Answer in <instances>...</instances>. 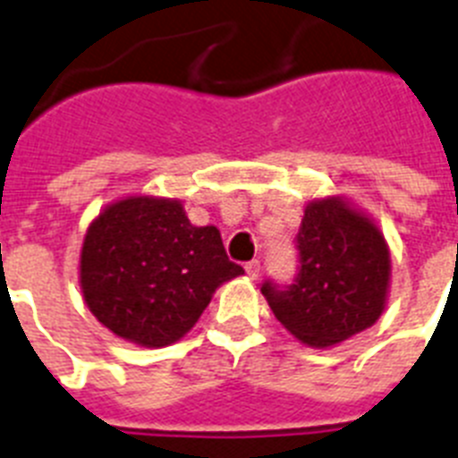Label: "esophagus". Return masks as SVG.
I'll use <instances>...</instances> for the list:
<instances>
[{"mask_svg":"<svg viewBox=\"0 0 458 458\" xmlns=\"http://www.w3.org/2000/svg\"><path fill=\"white\" fill-rule=\"evenodd\" d=\"M244 270H247L249 280H256V277L261 275V263H259V261H249L247 266H244Z\"/></svg>","mask_w":458,"mask_h":458,"instance_id":"34e87169","label":"esophagus"}]
</instances>
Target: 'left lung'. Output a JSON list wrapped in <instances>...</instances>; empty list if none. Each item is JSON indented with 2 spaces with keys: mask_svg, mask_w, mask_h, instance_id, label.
Instances as JSON below:
<instances>
[{
  "mask_svg": "<svg viewBox=\"0 0 458 458\" xmlns=\"http://www.w3.org/2000/svg\"><path fill=\"white\" fill-rule=\"evenodd\" d=\"M296 284H263L267 306L293 338L332 348L377 325L390 292V249L377 221L341 195L315 197L301 218Z\"/></svg>",
  "mask_w": 458,
  "mask_h": 458,
  "instance_id": "8db88e82",
  "label": "left lung"
}]
</instances>
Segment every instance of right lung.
<instances>
[{"instance_id":"obj_1","label":"right lung","mask_w":458,"mask_h":458,"mask_svg":"<svg viewBox=\"0 0 458 458\" xmlns=\"http://www.w3.org/2000/svg\"><path fill=\"white\" fill-rule=\"evenodd\" d=\"M244 275L216 225H192L171 197H120L89 223L80 251L84 303L114 336L165 348L191 332L221 284Z\"/></svg>"}]
</instances>
